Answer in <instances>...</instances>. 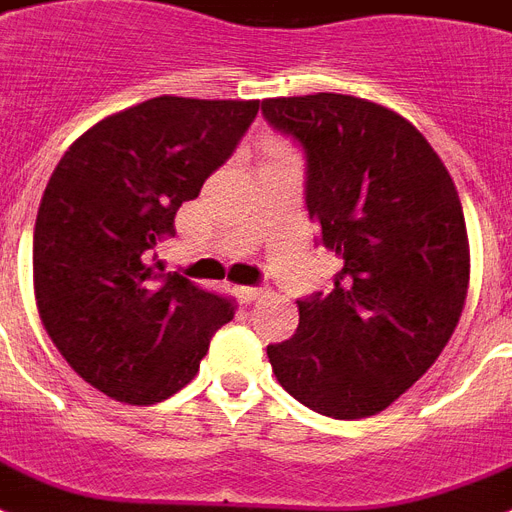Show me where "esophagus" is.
Listing matches in <instances>:
<instances>
[{
  "instance_id": "obj_1",
  "label": "esophagus",
  "mask_w": 512,
  "mask_h": 512,
  "mask_svg": "<svg viewBox=\"0 0 512 512\" xmlns=\"http://www.w3.org/2000/svg\"><path fill=\"white\" fill-rule=\"evenodd\" d=\"M240 293V299L243 301H256L264 296V288H256V285H243V288H237Z\"/></svg>"
}]
</instances>
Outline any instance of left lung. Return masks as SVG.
Instances as JSON below:
<instances>
[{
	"mask_svg": "<svg viewBox=\"0 0 512 512\" xmlns=\"http://www.w3.org/2000/svg\"><path fill=\"white\" fill-rule=\"evenodd\" d=\"M307 157L304 200L342 269L299 299V328L269 344L285 392L318 414H379L433 366L454 334L470 245L457 186L400 114L355 95L261 101Z\"/></svg>",
	"mask_w": 512,
	"mask_h": 512,
	"instance_id": "left-lung-1",
	"label": "left lung"
}]
</instances>
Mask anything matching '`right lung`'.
Returning <instances> with one entry per match:
<instances>
[{"mask_svg": "<svg viewBox=\"0 0 512 512\" xmlns=\"http://www.w3.org/2000/svg\"><path fill=\"white\" fill-rule=\"evenodd\" d=\"M256 114L259 101L160 95L93 125L55 165L34 224L37 310L66 363L109 398H170L235 318L232 299L152 259Z\"/></svg>", "mask_w": 512, "mask_h": 512, "instance_id": "1", "label": "right lung"}]
</instances>
